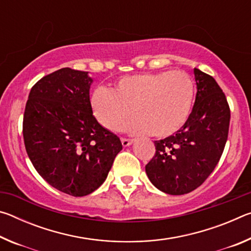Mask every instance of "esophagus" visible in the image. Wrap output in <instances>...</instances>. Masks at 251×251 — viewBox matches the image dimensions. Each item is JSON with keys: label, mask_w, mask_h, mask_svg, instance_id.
<instances>
[{"label": "esophagus", "mask_w": 251, "mask_h": 251, "mask_svg": "<svg viewBox=\"0 0 251 251\" xmlns=\"http://www.w3.org/2000/svg\"><path fill=\"white\" fill-rule=\"evenodd\" d=\"M134 143V139H127V138H122V144L124 147H127L131 145Z\"/></svg>", "instance_id": "34e87169"}]
</instances>
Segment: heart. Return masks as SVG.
I'll return each mask as SVG.
<instances>
[{
    "label": "heart",
    "instance_id": "heart-1",
    "mask_svg": "<svg viewBox=\"0 0 251 251\" xmlns=\"http://www.w3.org/2000/svg\"><path fill=\"white\" fill-rule=\"evenodd\" d=\"M194 97V80L186 72L165 71L124 76L112 92L97 90L92 106L97 120L109 130L125 131L136 118L139 122L134 133L161 138L185 125Z\"/></svg>",
    "mask_w": 251,
    "mask_h": 251
}]
</instances>
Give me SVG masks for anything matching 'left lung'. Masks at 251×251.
<instances>
[{"mask_svg":"<svg viewBox=\"0 0 251 251\" xmlns=\"http://www.w3.org/2000/svg\"><path fill=\"white\" fill-rule=\"evenodd\" d=\"M196 100L189 118L174 135L155 141L156 152L146 165L151 184L169 195L193 192L217 166L226 145L230 108L212 76L195 69Z\"/></svg>","mask_w":251,"mask_h":251,"instance_id":"obj_1","label":"left lung"}]
</instances>
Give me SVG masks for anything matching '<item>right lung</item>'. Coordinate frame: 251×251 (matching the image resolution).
<instances>
[{
	"instance_id": "right-lung-1",
	"label": "right lung",
	"mask_w": 251,
	"mask_h": 251,
	"mask_svg": "<svg viewBox=\"0 0 251 251\" xmlns=\"http://www.w3.org/2000/svg\"><path fill=\"white\" fill-rule=\"evenodd\" d=\"M92 83L88 72L55 71L32 87L23 116L25 150L34 168L74 197L103 184L123 148L120 137L93 115Z\"/></svg>"
}]
</instances>
